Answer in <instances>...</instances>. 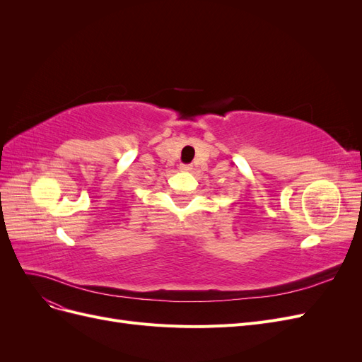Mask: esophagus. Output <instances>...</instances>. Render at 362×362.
I'll list each match as a JSON object with an SVG mask.
<instances>
[{
  "label": "esophagus",
  "instance_id": "34e87169",
  "mask_svg": "<svg viewBox=\"0 0 362 362\" xmlns=\"http://www.w3.org/2000/svg\"><path fill=\"white\" fill-rule=\"evenodd\" d=\"M180 169L182 172H189V170H192V166H190V164H180Z\"/></svg>",
  "mask_w": 362,
  "mask_h": 362
}]
</instances>
